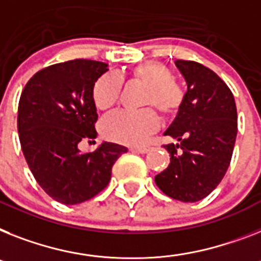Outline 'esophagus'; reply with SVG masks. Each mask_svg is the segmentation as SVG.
Listing matches in <instances>:
<instances>
[{
	"label": "esophagus",
	"mask_w": 261,
	"mask_h": 261,
	"mask_svg": "<svg viewBox=\"0 0 261 261\" xmlns=\"http://www.w3.org/2000/svg\"><path fill=\"white\" fill-rule=\"evenodd\" d=\"M130 152H133V153H146V152H148V148H146V146H140V148H130Z\"/></svg>",
	"instance_id": "34e87169"
}]
</instances>
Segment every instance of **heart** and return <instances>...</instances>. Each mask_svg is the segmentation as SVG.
I'll use <instances>...</instances> for the list:
<instances>
[{
    "label": "heart",
    "mask_w": 261,
    "mask_h": 261,
    "mask_svg": "<svg viewBox=\"0 0 261 261\" xmlns=\"http://www.w3.org/2000/svg\"><path fill=\"white\" fill-rule=\"evenodd\" d=\"M135 81L146 87L143 107L157 109L165 120H171L181 109L185 94L172 72L161 62L149 61L130 69ZM122 79L117 73H107L97 80L93 87L94 105L101 111H108L120 100ZM152 108L139 112L118 111L104 118L101 132L105 139L125 145H141L159 128V117Z\"/></svg>",
    "instance_id": "b5f03b06"
}]
</instances>
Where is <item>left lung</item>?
I'll return each instance as SVG.
<instances>
[{"label": "left lung", "mask_w": 261, "mask_h": 261, "mask_svg": "<svg viewBox=\"0 0 261 261\" xmlns=\"http://www.w3.org/2000/svg\"><path fill=\"white\" fill-rule=\"evenodd\" d=\"M188 84L185 100L165 136L171 163L154 177L167 196L184 203L204 199L220 184L231 164L238 135V111L231 89L210 68L174 61Z\"/></svg>", "instance_id": "8db88e82"}]
</instances>
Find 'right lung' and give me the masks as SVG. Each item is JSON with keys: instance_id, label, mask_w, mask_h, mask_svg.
<instances>
[{"instance_id": "1", "label": "right lung", "mask_w": 261, "mask_h": 261, "mask_svg": "<svg viewBox=\"0 0 261 261\" xmlns=\"http://www.w3.org/2000/svg\"><path fill=\"white\" fill-rule=\"evenodd\" d=\"M107 70L105 62L84 58L55 64L38 70L19 97L21 149L36 181L58 203L73 205L98 195L116 160L128 152L113 143L79 149L80 141L97 135L92 92Z\"/></svg>"}]
</instances>
